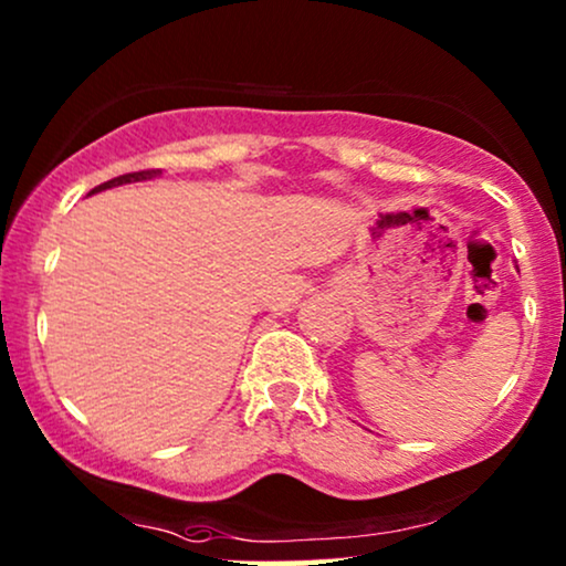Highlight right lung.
<instances>
[{"instance_id":"obj_1","label":"right lung","mask_w":566,"mask_h":566,"mask_svg":"<svg viewBox=\"0 0 566 566\" xmlns=\"http://www.w3.org/2000/svg\"><path fill=\"white\" fill-rule=\"evenodd\" d=\"M159 172H163V170H138V172H125V176H117V178H113V180H107V184H102V186L91 188L88 197H91V193H96V191H104V188L123 186V184H136V180H151V178H157Z\"/></svg>"}]
</instances>
